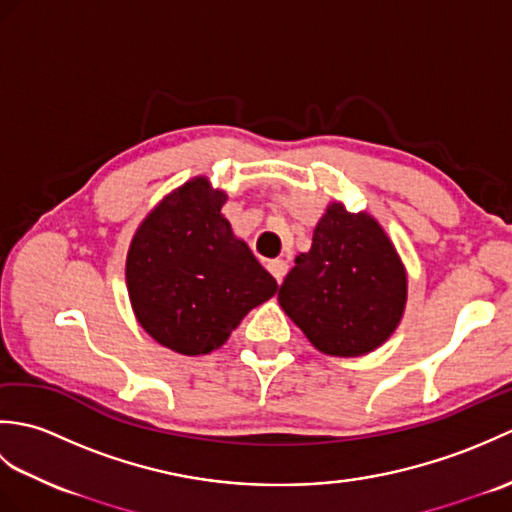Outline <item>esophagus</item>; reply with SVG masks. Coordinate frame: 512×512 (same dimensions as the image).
Masks as SVG:
<instances>
[{"label": "esophagus", "instance_id": "34e87169", "mask_svg": "<svg viewBox=\"0 0 512 512\" xmlns=\"http://www.w3.org/2000/svg\"><path fill=\"white\" fill-rule=\"evenodd\" d=\"M268 270H270V275H273L281 284V281H284V277H286V273H288V264L284 262V259H270Z\"/></svg>", "mask_w": 512, "mask_h": 512}]
</instances>
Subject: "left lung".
<instances>
[{"label":"left lung","instance_id":"obj_1","mask_svg":"<svg viewBox=\"0 0 512 512\" xmlns=\"http://www.w3.org/2000/svg\"><path fill=\"white\" fill-rule=\"evenodd\" d=\"M277 299L321 354L363 356L398 328L407 306V270L374 215L330 202Z\"/></svg>","mask_w":512,"mask_h":512}]
</instances>
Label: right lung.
Segmentation results:
<instances>
[{
    "instance_id": "obj_1",
    "label": "right lung",
    "mask_w": 512,
    "mask_h": 512,
    "mask_svg": "<svg viewBox=\"0 0 512 512\" xmlns=\"http://www.w3.org/2000/svg\"><path fill=\"white\" fill-rule=\"evenodd\" d=\"M226 193L195 176L165 195L132 237L125 262L129 303L151 339L184 354H209L277 281L222 215Z\"/></svg>"
}]
</instances>
